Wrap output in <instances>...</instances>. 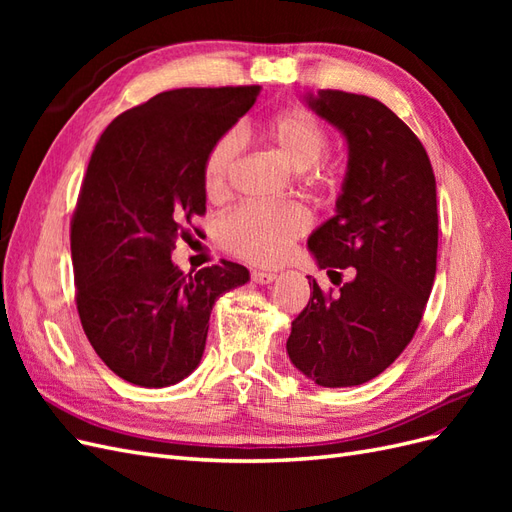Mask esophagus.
<instances>
[{
	"label": "esophagus",
	"instance_id": "obj_1",
	"mask_svg": "<svg viewBox=\"0 0 512 512\" xmlns=\"http://www.w3.org/2000/svg\"><path fill=\"white\" fill-rule=\"evenodd\" d=\"M277 280V275L271 271H252V282L254 284H273Z\"/></svg>",
	"mask_w": 512,
	"mask_h": 512
}]
</instances>
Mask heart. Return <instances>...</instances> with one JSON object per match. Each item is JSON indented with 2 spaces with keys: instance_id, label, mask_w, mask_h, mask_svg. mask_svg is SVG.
<instances>
[{
  "instance_id": "obj_1",
  "label": "heart",
  "mask_w": 512,
  "mask_h": 512,
  "mask_svg": "<svg viewBox=\"0 0 512 512\" xmlns=\"http://www.w3.org/2000/svg\"><path fill=\"white\" fill-rule=\"evenodd\" d=\"M262 138L294 173L314 170L316 181L329 179V166L320 162L329 147V136L316 117L299 108L284 111L265 123ZM239 149L241 143L237 134H226L211 147L205 162V190L211 198H222L228 192ZM307 226V213L299 207L245 205L224 220L220 239L226 250L235 256L254 265H271L284 258L290 243L299 239Z\"/></svg>"
}]
</instances>
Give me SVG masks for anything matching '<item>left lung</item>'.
<instances>
[{
    "label": "left lung",
    "instance_id": "1",
    "mask_svg": "<svg viewBox=\"0 0 512 512\" xmlns=\"http://www.w3.org/2000/svg\"><path fill=\"white\" fill-rule=\"evenodd\" d=\"M305 106L344 136L335 215L307 239L318 269L352 267L337 297H312L286 342L290 363L327 389L369 382L404 352L436 277V177L414 132L382 102L320 89ZM309 280V275H307Z\"/></svg>",
    "mask_w": 512,
    "mask_h": 512
}]
</instances>
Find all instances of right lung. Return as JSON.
I'll use <instances>...</instances> for the list:
<instances>
[{"label": "right lung", "mask_w": 512, "mask_h": 512, "mask_svg": "<svg viewBox=\"0 0 512 512\" xmlns=\"http://www.w3.org/2000/svg\"><path fill=\"white\" fill-rule=\"evenodd\" d=\"M260 87L173 89L108 123L76 203L70 250L83 331L106 367L164 389L203 359L213 303L250 282L222 262L185 275L170 256L205 213L211 147Z\"/></svg>", "instance_id": "obj_1"}]
</instances>
